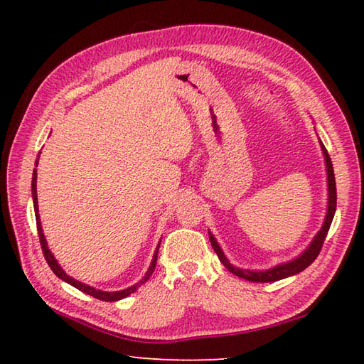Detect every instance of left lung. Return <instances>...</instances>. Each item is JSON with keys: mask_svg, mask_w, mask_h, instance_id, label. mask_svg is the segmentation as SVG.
I'll return each instance as SVG.
<instances>
[{"mask_svg": "<svg viewBox=\"0 0 364 364\" xmlns=\"http://www.w3.org/2000/svg\"><path fill=\"white\" fill-rule=\"evenodd\" d=\"M321 149L323 151V158H326V166H327V183H328V205H327V215L326 220H323V225L319 230V233L314 236V239L311 241V244L306 247L305 252L299 255L296 259H291L288 262H283V264H278L272 269L267 270H249V269H239L236 266L231 264L228 261V258L225 257V253L222 252L220 245L215 241V237L210 233V241L214 252L218 253V257L220 259V262L225 266L231 274H235L241 278H245L249 282H257V283H269V282H278L282 278L296 275L301 270H305L311 262L318 258V255L322 249V244L326 241L327 233L331 225V220H333V215L336 211V183H335V173H333V166H331V159L328 156V153L326 150V146L321 142Z\"/></svg>", "mask_w": 364, "mask_h": 364, "instance_id": "8db88e82", "label": "left lung"}]
</instances>
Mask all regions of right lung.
<instances>
[{"mask_svg":"<svg viewBox=\"0 0 364 364\" xmlns=\"http://www.w3.org/2000/svg\"><path fill=\"white\" fill-rule=\"evenodd\" d=\"M37 164H38V156H37V159H36V167H37ZM31 191H33V203H34L36 222H37V231H38V239H41L42 252H43V255H45V259H46V262H48V266L51 267L53 272L56 274V275L60 278V280H64L65 283L75 286L76 289H80V291H82V292H86V294H89V296L95 297V299H98V300L115 301V300H120V299H125V297H128L129 294H133L134 291H137L139 286L144 284V283H145L146 280H149V278L151 277L154 267H156L158 250H159V244H161V242H159V244H158V247H156V252H154V255H153V261H151V264H150L149 270H146V272H145V277H144L142 280L139 282V283H136V284H133V286H129V288L123 289V291L106 292V291H102V289H95V288H92V286H89V284H84V283H81V282H78V280H75V278H72L70 275H67V274L64 272V270H63V267H60V266L58 264L56 258L53 257V253H51V250L48 249V245H46V239H45V236H43V230H42V225H41V215H38V205H37V170H36V168H34V172H33V183H31Z\"/></svg>","mask_w":364,"mask_h":364,"instance_id":"1","label":"right lung"}]
</instances>
